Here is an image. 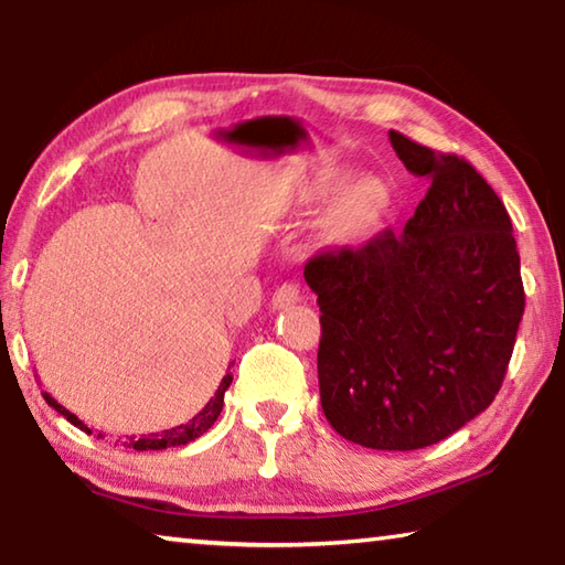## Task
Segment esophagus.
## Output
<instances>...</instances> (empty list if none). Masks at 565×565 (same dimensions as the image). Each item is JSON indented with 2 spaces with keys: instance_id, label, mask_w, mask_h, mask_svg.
I'll return each instance as SVG.
<instances>
[{
  "instance_id": "1",
  "label": "esophagus",
  "mask_w": 565,
  "mask_h": 565,
  "mask_svg": "<svg viewBox=\"0 0 565 565\" xmlns=\"http://www.w3.org/2000/svg\"><path fill=\"white\" fill-rule=\"evenodd\" d=\"M296 301H301V289L296 284H284L279 286V289L274 291V299H271V306L274 309H289V306H294Z\"/></svg>"
}]
</instances>
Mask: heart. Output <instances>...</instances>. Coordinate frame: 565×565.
<instances>
[{
    "instance_id": "heart-1",
    "label": "heart",
    "mask_w": 565,
    "mask_h": 565,
    "mask_svg": "<svg viewBox=\"0 0 565 565\" xmlns=\"http://www.w3.org/2000/svg\"><path fill=\"white\" fill-rule=\"evenodd\" d=\"M347 174L337 169H327L311 179L309 186V199L313 204H321L331 199L341 189ZM381 206H384V186L374 177L356 179L353 184L343 191L337 199V204L331 206L327 216V224H323V236L329 242H349V238H356L359 234L366 232L371 222L379 216Z\"/></svg>"
}]
</instances>
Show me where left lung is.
<instances>
[{
  "instance_id": "obj_1",
  "label": "left lung",
  "mask_w": 565,
  "mask_h": 565,
  "mask_svg": "<svg viewBox=\"0 0 565 565\" xmlns=\"http://www.w3.org/2000/svg\"><path fill=\"white\" fill-rule=\"evenodd\" d=\"M404 167L431 181L404 232L313 256L319 391L329 424L379 451L444 441L491 406L525 294L511 216L456 154L388 131Z\"/></svg>"
}]
</instances>
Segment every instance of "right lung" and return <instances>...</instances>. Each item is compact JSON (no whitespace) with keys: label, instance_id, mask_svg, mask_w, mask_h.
I'll return each mask as SVG.
<instances>
[{"label":"right lung","instance_id":"1","mask_svg":"<svg viewBox=\"0 0 565 565\" xmlns=\"http://www.w3.org/2000/svg\"><path fill=\"white\" fill-rule=\"evenodd\" d=\"M232 374H228L226 371V376L222 379V384H218V388H216V394L209 398V404L199 411V414L191 418V420H186V424H181V426H174V428H167V431H161V434H149V436H139V438H127V441H124V446L127 448H134V451H161V448H174V446H186V444H191V441H196L199 436H204L209 428L214 426V420L218 418V414H222V408H224V394H226V388L232 386ZM44 401L46 404H50L56 414H62L66 420H70V424H74V426H79L82 431H87V434H92L87 426L82 424L79 418H76L72 411H66L62 404H56V401L46 394L44 391ZM102 436V434H99Z\"/></svg>","mask_w":565,"mask_h":565}]
</instances>
